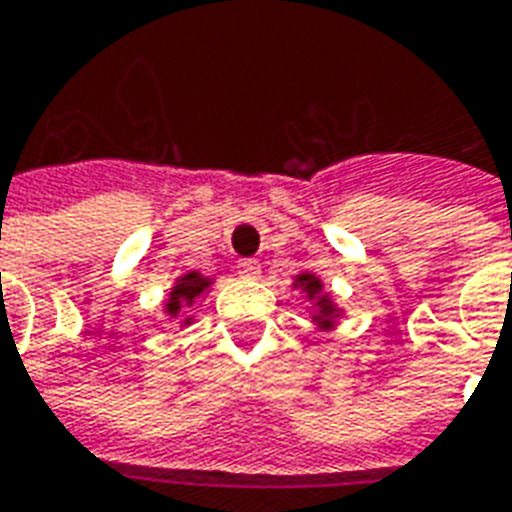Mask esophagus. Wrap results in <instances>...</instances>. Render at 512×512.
Listing matches in <instances>:
<instances>
[{
  "mask_svg": "<svg viewBox=\"0 0 512 512\" xmlns=\"http://www.w3.org/2000/svg\"><path fill=\"white\" fill-rule=\"evenodd\" d=\"M259 261H253V259H243L240 264H237V275H243V277H256L259 275Z\"/></svg>",
  "mask_w": 512,
  "mask_h": 512,
  "instance_id": "34e87169",
  "label": "esophagus"
}]
</instances>
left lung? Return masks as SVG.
I'll use <instances>...</instances> for the list:
<instances>
[{
	"instance_id": "1",
	"label": "left lung",
	"mask_w": 512,
	"mask_h": 512,
	"mask_svg": "<svg viewBox=\"0 0 512 512\" xmlns=\"http://www.w3.org/2000/svg\"><path fill=\"white\" fill-rule=\"evenodd\" d=\"M293 288H299V291L312 301V307H315V318H312L315 320V326H318L320 331H331L336 320H339V315H342V310L336 307L334 299L326 293L323 280H320L315 272H301V275H296V280H293Z\"/></svg>"
}]
</instances>
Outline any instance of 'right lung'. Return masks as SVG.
Masks as SVG:
<instances>
[{
	"label": "right lung",
	"mask_w": 512,
	"mask_h": 512,
	"mask_svg": "<svg viewBox=\"0 0 512 512\" xmlns=\"http://www.w3.org/2000/svg\"><path fill=\"white\" fill-rule=\"evenodd\" d=\"M211 285H213L211 277L200 275V272H186V275L178 277L176 285L170 288L168 299H165V312H168V318L170 320L181 318V326H189L192 318H184L181 312H184L186 307H192L202 293L211 291Z\"/></svg>",
	"instance_id": "right-lung-1"
}]
</instances>
